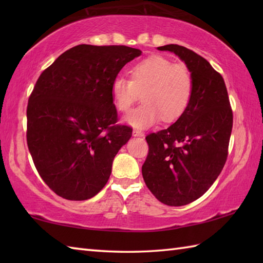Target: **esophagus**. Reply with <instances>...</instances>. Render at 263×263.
<instances>
[{
    "instance_id": "1",
    "label": "esophagus",
    "mask_w": 263,
    "mask_h": 263,
    "mask_svg": "<svg viewBox=\"0 0 263 263\" xmlns=\"http://www.w3.org/2000/svg\"><path fill=\"white\" fill-rule=\"evenodd\" d=\"M132 135H133V137H143V136H144L143 132L139 131V130H135V131H133Z\"/></svg>"
}]
</instances>
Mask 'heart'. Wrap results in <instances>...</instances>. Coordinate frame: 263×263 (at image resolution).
<instances>
[{"label":"heart","instance_id":"b5f03b06","mask_svg":"<svg viewBox=\"0 0 263 263\" xmlns=\"http://www.w3.org/2000/svg\"><path fill=\"white\" fill-rule=\"evenodd\" d=\"M131 80L119 77L110 87L111 100L121 113H127L142 93L143 104L133 109L124 122L137 130H146L164 119L177 120L190 104L193 78L187 66L161 55H152L130 69Z\"/></svg>","mask_w":263,"mask_h":263}]
</instances>
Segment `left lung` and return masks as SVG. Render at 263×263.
<instances>
[{
    "label": "left lung",
    "instance_id": "8db88e82",
    "mask_svg": "<svg viewBox=\"0 0 263 263\" xmlns=\"http://www.w3.org/2000/svg\"><path fill=\"white\" fill-rule=\"evenodd\" d=\"M180 58L191 71L193 91L178 120L146 137L142 165L146 185L160 202L180 206L203 195L224 167L233 127V111L222 77L191 49L175 44L157 47Z\"/></svg>",
    "mask_w": 263,
    "mask_h": 263
}]
</instances>
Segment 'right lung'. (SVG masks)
<instances>
[{
    "label": "right lung",
    "mask_w": 263,
    "mask_h": 263,
    "mask_svg": "<svg viewBox=\"0 0 263 263\" xmlns=\"http://www.w3.org/2000/svg\"><path fill=\"white\" fill-rule=\"evenodd\" d=\"M140 49L78 45L39 76L28 100L27 143L48 187L72 201L95 197L116 154L132 136L117 125L110 87Z\"/></svg>",
    "instance_id": "right-lung-1"
}]
</instances>
